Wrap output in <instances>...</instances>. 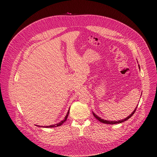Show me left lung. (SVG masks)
Returning <instances> with one entry per match:
<instances>
[{"label":"left lung","mask_w":157,"mask_h":157,"mask_svg":"<svg viewBox=\"0 0 157 157\" xmlns=\"http://www.w3.org/2000/svg\"><path fill=\"white\" fill-rule=\"evenodd\" d=\"M139 68H140V66H139ZM137 106H138V105H137ZM137 106L136 107V109L133 111V113H132L130 116H128L127 117H126L125 119H122V120H121V121H106V120H104V119H101V117H99V116H98L97 115H96V114L93 113V116H94L99 121H100V122H102V123L107 124H119V123H122V122H124V121H127L129 118H130V117L133 116V114L134 113H135V112H136V109H137Z\"/></svg>","instance_id":"1"}]
</instances>
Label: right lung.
Listing matches in <instances>:
<instances>
[{
  "label": "right lung",
  "mask_w": 157,
  "mask_h": 157,
  "mask_svg": "<svg viewBox=\"0 0 157 157\" xmlns=\"http://www.w3.org/2000/svg\"><path fill=\"white\" fill-rule=\"evenodd\" d=\"M69 113H70V109L68 110V113H67V114H66V116H65V117H64V120H63V121H61L60 122H59V123H58V124H54V125H49V126H43V127H45V128H52V127H58V126H60V125H61L66 121V119H67V118H68V114H69Z\"/></svg>",
  "instance_id": "right-lung-1"
}]
</instances>
